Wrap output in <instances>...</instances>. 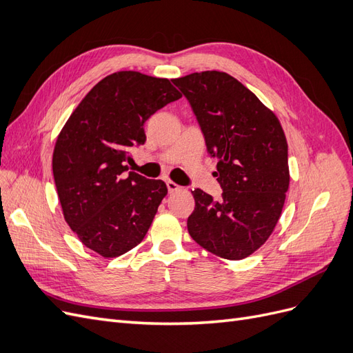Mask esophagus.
<instances>
[{
    "label": "esophagus",
    "mask_w": 353,
    "mask_h": 353,
    "mask_svg": "<svg viewBox=\"0 0 353 353\" xmlns=\"http://www.w3.org/2000/svg\"><path fill=\"white\" fill-rule=\"evenodd\" d=\"M166 187H168V191L169 193H174V191H178L181 187L176 184V183H174V181H166Z\"/></svg>",
    "instance_id": "obj_1"
}]
</instances>
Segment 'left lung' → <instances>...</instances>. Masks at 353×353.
Here are the masks:
<instances>
[{"label": "left lung", "mask_w": 353, "mask_h": 353, "mask_svg": "<svg viewBox=\"0 0 353 353\" xmlns=\"http://www.w3.org/2000/svg\"><path fill=\"white\" fill-rule=\"evenodd\" d=\"M172 82L191 105L208 153L218 157L222 188L219 200L194 188L190 236L223 259L248 258L274 231L290 183L280 121L225 72H196Z\"/></svg>", "instance_id": "1"}]
</instances>
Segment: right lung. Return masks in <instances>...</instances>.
Returning <instances> with one entry per match:
<instances>
[{
  "mask_svg": "<svg viewBox=\"0 0 353 353\" xmlns=\"http://www.w3.org/2000/svg\"><path fill=\"white\" fill-rule=\"evenodd\" d=\"M181 99L168 79L125 70L85 95L57 137L52 175L63 215L88 249L116 258L140 244L168 188L128 172L131 150L145 143L144 123Z\"/></svg>",
  "mask_w": 353,
  "mask_h": 353,
  "instance_id": "add662e5",
  "label": "right lung"
}]
</instances>
